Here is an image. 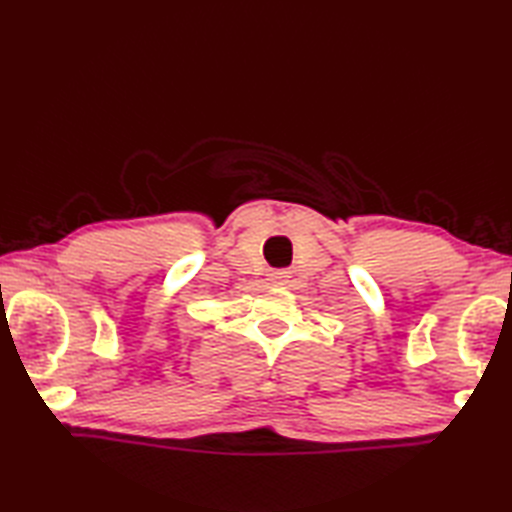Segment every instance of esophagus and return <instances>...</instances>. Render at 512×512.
Segmentation results:
<instances>
[{
  "mask_svg": "<svg viewBox=\"0 0 512 512\" xmlns=\"http://www.w3.org/2000/svg\"><path fill=\"white\" fill-rule=\"evenodd\" d=\"M270 281H273L275 286H286L290 281V273L288 270H277V273L270 275Z\"/></svg>",
  "mask_w": 512,
  "mask_h": 512,
  "instance_id": "esophagus-1",
  "label": "esophagus"
}]
</instances>
